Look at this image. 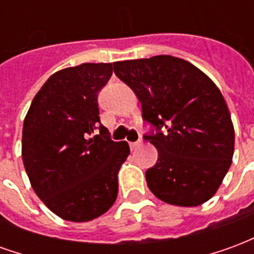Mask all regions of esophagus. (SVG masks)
Returning a JSON list of instances; mask_svg holds the SVG:
<instances>
[{"label":"esophagus","instance_id":"1","mask_svg":"<svg viewBox=\"0 0 254 254\" xmlns=\"http://www.w3.org/2000/svg\"><path fill=\"white\" fill-rule=\"evenodd\" d=\"M141 140H137V141H133V143H129V145H130V148L134 149V148H137V147H140L141 145Z\"/></svg>","mask_w":254,"mask_h":254}]
</instances>
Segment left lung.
<instances>
[{"instance_id":"8db88e82","label":"left lung","mask_w":254,"mask_h":254,"mask_svg":"<svg viewBox=\"0 0 254 254\" xmlns=\"http://www.w3.org/2000/svg\"><path fill=\"white\" fill-rule=\"evenodd\" d=\"M113 66L137 95L143 120L152 127L144 134L158 149L156 165L145 171L149 190L180 207L208 201L234 154V127L222 92L198 67L171 56Z\"/></svg>"}]
</instances>
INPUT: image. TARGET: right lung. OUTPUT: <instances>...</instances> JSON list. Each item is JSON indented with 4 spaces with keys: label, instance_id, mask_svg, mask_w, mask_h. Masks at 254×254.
Returning <instances> with one entry per match:
<instances>
[{
    "label": "right lung",
    "instance_id": "obj_1",
    "mask_svg": "<svg viewBox=\"0 0 254 254\" xmlns=\"http://www.w3.org/2000/svg\"><path fill=\"white\" fill-rule=\"evenodd\" d=\"M113 64H81L58 70L43 84L23 125L21 154L32 189L69 222L107 212L118 194L127 141H113L100 124L98 95Z\"/></svg>",
    "mask_w": 254,
    "mask_h": 254
}]
</instances>
